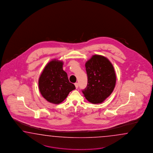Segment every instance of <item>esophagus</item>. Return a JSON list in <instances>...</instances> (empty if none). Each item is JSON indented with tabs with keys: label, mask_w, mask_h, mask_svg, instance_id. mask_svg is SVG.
Listing matches in <instances>:
<instances>
[{
	"label": "esophagus",
	"mask_w": 153,
	"mask_h": 153,
	"mask_svg": "<svg viewBox=\"0 0 153 153\" xmlns=\"http://www.w3.org/2000/svg\"><path fill=\"white\" fill-rule=\"evenodd\" d=\"M74 85H75V87H76V88H78V87H79V83H74Z\"/></svg>",
	"instance_id": "34e87169"
}]
</instances>
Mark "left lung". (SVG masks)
I'll return each mask as SVG.
<instances>
[{
	"mask_svg": "<svg viewBox=\"0 0 153 153\" xmlns=\"http://www.w3.org/2000/svg\"><path fill=\"white\" fill-rule=\"evenodd\" d=\"M88 85L82 91L84 97L93 104H100L109 97L115 88L116 75L109 60L104 56L94 55L85 63Z\"/></svg>",
	"mask_w": 153,
	"mask_h": 153,
	"instance_id": "obj_1",
	"label": "left lung"
}]
</instances>
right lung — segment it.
Returning a JSON list of instances; mask_svg holds the SVG:
<instances>
[{
	"mask_svg": "<svg viewBox=\"0 0 153 153\" xmlns=\"http://www.w3.org/2000/svg\"><path fill=\"white\" fill-rule=\"evenodd\" d=\"M63 61L53 59L44 67L39 79V88L42 97L48 102L59 104L76 88L71 83L63 70Z\"/></svg>",
	"mask_w": 153,
	"mask_h": 153,
	"instance_id": "1",
	"label": "right lung"
}]
</instances>
